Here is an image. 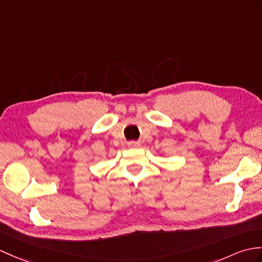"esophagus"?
Masks as SVG:
<instances>
[{
	"label": "esophagus",
	"instance_id": "obj_1",
	"mask_svg": "<svg viewBox=\"0 0 262 262\" xmlns=\"http://www.w3.org/2000/svg\"><path fill=\"white\" fill-rule=\"evenodd\" d=\"M139 145H141V144H139L138 142H129V143H128L129 147H138Z\"/></svg>",
	"mask_w": 262,
	"mask_h": 262
}]
</instances>
